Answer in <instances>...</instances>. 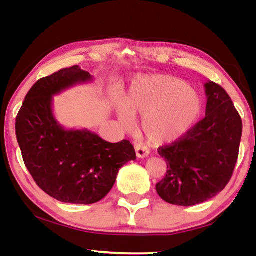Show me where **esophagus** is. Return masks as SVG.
I'll return each mask as SVG.
<instances>
[{
	"label": "esophagus",
	"mask_w": 256,
	"mask_h": 256,
	"mask_svg": "<svg viewBox=\"0 0 256 256\" xmlns=\"http://www.w3.org/2000/svg\"><path fill=\"white\" fill-rule=\"evenodd\" d=\"M134 149H136V154L138 158H146L149 156V150L146 146H144L142 144H134Z\"/></svg>",
	"instance_id": "1"
}]
</instances>
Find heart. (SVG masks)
I'll return each instance as SVG.
<instances>
[{
  "label": "heart",
  "instance_id": "obj_1",
  "mask_svg": "<svg viewBox=\"0 0 256 256\" xmlns=\"http://www.w3.org/2000/svg\"><path fill=\"white\" fill-rule=\"evenodd\" d=\"M125 128L134 115H142L141 126L154 144H170L184 136L196 123L202 99L183 80L170 76H144L133 81L125 104L116 107Z\"/></svg>",
  "mask_w": 256,
  "mask_h": 256
}]
</instances>
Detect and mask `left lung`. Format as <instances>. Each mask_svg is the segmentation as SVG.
Returning a JSON list of instances; mask_svg holds the SVG:
<instances>
[{
  "mask_svg": "<svg viewBox=\"0 0 256 256\" xmlns=\"http://www.w3.org/2000/svg\"><path fill=\"white\" fill-rule=\"evenodd\" d=\"M206 118L180 140L158 149L167 172L156 185L170 204L190 206L210 200L230 180L242 132V118L222 86L208 81Z\"/></svg>",
  "mask_w": 256,
  "mask_h": 256,
  "instance_id": "left-lung-1",
  "label": "left lung"
}]
</instances>
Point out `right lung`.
Masks as SVG:
<instances>
[{
  "instance_id": "right-lung-1",
  "label": "right lung",
  "mask_w": 256,
  "mask_h": 256,
  "mask_svg": "<svg viewBox=\"0 0 256 256\" xmlns=\"http://www.w3.org/2000/svg\"><path fill=\"white\" fill-rule=\"evenodd\" d=\"M92 80L79 66L42 78L29 90L16 120L26 167L45 193L64 203L100 201L122 166L136 159L128 140L110 144L86 128L66 130L56 120L53 96Z\"/></svg>"
}]
</instances>
